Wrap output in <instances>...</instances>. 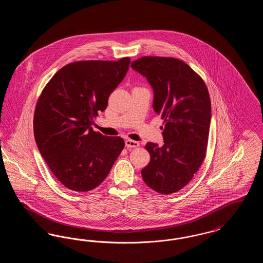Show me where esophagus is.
<instances>
[{"label":"esophagus","instance_id":"34e87169","mask_svg":"<svg viewBox=\"0 0 263 263\" xmlns=\"http://www.w3.org/2000/svg\"><path fill=\"white\" fill-rule=\"evenodd\" d=\"M125 145L127 148L132 149V148H138L140 146V143L137 142V141L131 140V139H127L125 141Z\"/></svg>","mask_w":263,"mask_h":263}]
</instances>
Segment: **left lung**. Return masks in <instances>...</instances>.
<instances>
[{"label": "left lung", "instance_id": "obj_1", "mask_svg": "<svg viewBox=\"0 0 263 263\" xmlns=\"http://www.w3.org/2000/svg\"><path fill=\"white\" fill-rule=\"evenodd\" d=\"M131 67L150 83L154 110L164 123L163 146H145L151 160L141 175L153 190L172 194L187 184L205 159L211 121L208 88L179 59L145 56Z\"/></svg>", "mask_w": 263, "mask_h": 263}]
</instances>
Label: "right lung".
Returning a JSON list of instances; mask_svg holds the SVG:
<instances>
[{
    "instance_id": "right-lung-1",
    "label": "right lung",
    "mask_w": 263,
    "mask_h": 263,
    "mask_svg": "<svg viewBox=\"0 0 263 263\" xmlns=\"http://www.w3.org/2000/svg\"><path fill=\"white\" fill-rule=\"evenodd\" d=\"M130 58L77 61L61 68L36 103L33 130L38 150L64 186L87 192L109 174L125 144L92 130L93 119L125 77Z\"/></svg>"
}]
</instances>
